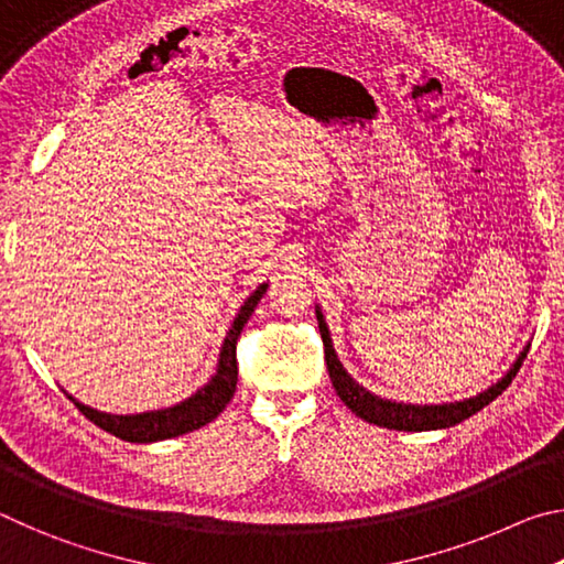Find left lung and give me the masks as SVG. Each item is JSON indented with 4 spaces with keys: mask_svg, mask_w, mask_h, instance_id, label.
I'll use <instances>...</instances> for the list:
<instances>
[{
    "mask_svg": "<svg viewBox=\"0 0 564 564\" xmlns=\"http://www.w3.org/2000/svg\"><path fill=\"white\" fill-rule=\"evenodd\" d=\"M318 316V328H321V338H323V352H326V366H328V376L333 380V388H336L338 398L346 403L352 413L358 417L366 420V423H373L380 427H390V431H408V433H420V431H437V427H451L463 423L470 415H475L477 410H482L485 405H490L495 398H498L505 388L512 383V378L518 376V370L522 366V360L528 358V350L522 352L514 362L512 370L505 376L500 383H495L492 388L485 390V393L475 395L470 400H463V403H451V405H403V403H390V400H380L378 395L368 393L366 388H360L356 380H352L346 370H343L340 360L336 358V350L330 346L328 338V328L323 323L321 311H316Z\"/></svg>",
    "mask_w": 564,
    "mask_h": 564,
    "instance_id": "left-lung-1",
    "label": "left lung"
}]
</instances>
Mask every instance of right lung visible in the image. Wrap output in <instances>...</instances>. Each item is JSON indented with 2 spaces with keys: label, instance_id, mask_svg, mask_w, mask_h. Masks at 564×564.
I'll return each instance as SVG.
<instances>
[{
  "label": "right lung",
  "instance_id": "right-lung-1",
  "mask_svg": "<svg viewBox=\"0 0 564 564\" xmlns=\"http://www.w3.org/2000/svg\"><path fill=\"white\" fill-rule=\"evenodd\" d=\"M263 293H265V285H259V291L243 303L241 313H238V318L234 321V328L228 330V336L224 340L221 360H218V370L212 378V383L204 386L196 395L184 400V403L166 410H154V413H141V415H107L94 408L76 403L74 398L69 400H74V405L79 408V413L84 417H89L94 425H99L101 431H107L129 443L169 441V437L198 431L202 425L212 423V420L221 413V410L228 405V400H231L236 393V380H238L236 343Z\"/></svg>",
  "mask_w": 564,
  "mask_h": 564
}]
</instances>
